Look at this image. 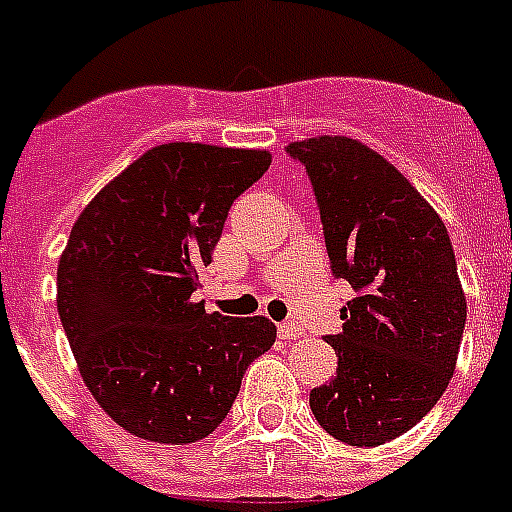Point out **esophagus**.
Wrapping results in <instances>:
<instances>
[{
	"instance_id": "1",
	"label": "esophagus",
	"mask_w": 512,
	"mask_h": 512,
	"mask_svg": "<svg viewBox=\"0 0 512 512\" xmlns=\"http://www.w3.org/2000/svg\"><path fill=\"white\" fill-rule=\"evenodd\" d=\"M305 332L300 324H295V321H281L279 324V337L281 340H300Z\"/></svg>"
}]
</instances>
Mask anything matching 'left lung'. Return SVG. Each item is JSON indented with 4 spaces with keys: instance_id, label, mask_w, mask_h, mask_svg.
I'll return each mask as SVG.
<instances>
[{
    "instance_id": "1",
    "label": "left lung",
    "mask_w": 512,
    "mask_h": 512,
    "mask_svg": "<svg viewBox=\"0 0 512 512\" xmlns=\"http://www.w3.org/2000/svg\"><path fill=\"white\" fill-rule=\"evenodd\" d=\"M319 204L329 268L356 297L342 305L332 382L311 390L329 436L380 446L414 428L452 380L468 305L446 225L417 188L350 138L289 143Z\"/></svg>"
}]
</instances>
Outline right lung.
<instances>
[{
    "label": "right lung",
    "mask_w": 512,
    "mask_h": 512,
    "mask_svg": "<svg viewBox=\"0 0 512 512\" xmlns=\"http://www.w3.org/2000/svg\"><path fill=\"white\" fill-rule=\"evenodd\" d=\"M268 151L167 143L84 207L58 265V313L108 417L156 444H193L231 412L241 377L276 340L263 316L193 300L228 209Z\"/></svg>",
    "instance_id": "obj_1"
}]
</instances>
